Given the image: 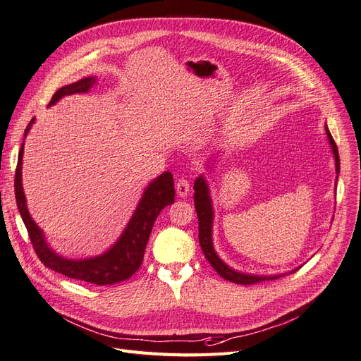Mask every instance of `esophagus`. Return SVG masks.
<instances>
[{
  "instance_id": "obj_1",
  "label": "esophagus",
  "mask_w": 361,
  "mask_h": 361,
  "mask_svg": "<svg viewBox=\"0 0 361 361\" xmlns=\"http://www.w3.org/2000/svg\"><path fill=\"white\" fill-rule=\"evenodd\" d=\"M176 189H177L178 196L185 197V196L189 195V192H190V181H189V180H185V178H180V180L177 181Z\"/></svg>"
}]
</instances>
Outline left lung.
Returning <instances> with one entry per match:
<instances>
[{
    "label": "left lung",
    "instance_id": "1",
    "mask_svg": "<svg viewBox=\"0 0 361 361\" xmlns=\"http://www.w3.org/2000/svg\"><path fill=\"white\" fill-rule=\"evenodd\" d=\"M325 133H327V136H329V141H330L333 154H334L336 173L339 176V171H341L339 151H337V145H336L327 126H325ZM336 181H337V177H336ZM193 189H195V195H193L195 208H196V214H197V222H200V244H201V249L205 255V258L208 259V262L212 264L213 269L224 279H226V281L238 283V285H253V283L269 281V279L271 281V279L281 277V274L279 276L244 274V273L232 270L231 267H228L222 259L217 257V253L214 252V247H213V241H212V226H213L212 197H210V192H208V185H207L204 177L196 178ZM290 273H294V271H290Z\"/></svg>",
    "mask_w": 361,
    "mask_h": 361
}]
</instances>
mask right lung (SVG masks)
I'll list each match as a JSON object with an SVG mask.
<instances>
[{"label":"right lung","instance_id":"obj_1","mask_svg":"<svg viewBox=\"0 0 361 361\" xmlns=\"http://www.w3.org/2000/svg\"><path fill=\"white\" fill-rule=\"evenodd\" d=\"M94 80L96 78H85L78 80L75 84L60 88L52 96L49 106L64 96H71L75 94V92H87L91 88V85L94 84ZM32 121L34 118L28 123L25 135L28 133ZM22 154H24V144H22L19 151L18 166L15 172L16 204L22 220H24V224L27 226L34 252H36L39 259L48 267V269L56 273H61L71 279H78V281L90 282L99 286L114 285L132 277L142 264L147 243L157 216L165 207L173 204V201H176L173 200L176 189H173L172 173H161L160 177L149 183L147 190L142 195L141 202H139L136 212L130 219L129 225L124 229L123 235L108 252H104L103 255L96 258L73 261L66 259L49 249V246L44 241L42 229L36 225V222L31 219L27 210L25 195L24 189H22Z\"/></svg>","mask_w":361,"mask_h":361}]
</instances>
